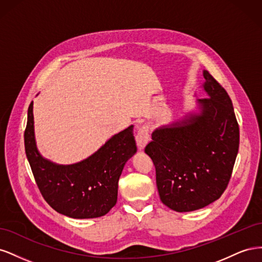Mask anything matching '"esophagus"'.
Here are the masks:
<instances>
[{"mask_svg":"<svg viewBox=\"0 0 262 262\" xmlns=\"http://www.w3.org/2000/svg\"><path fill=\"white\" fill-rule=\"evenodd\" d=\"M136 141H137L138 147L140 149L144 148V146L146 145V143L149 141L148 126H146V125H141L140 126V128L138 129L137 134H136Z\"/></svg>","mask_w":262,"mask_h":262,"instance_id":"esophagus-1","label":"esophagus"}]
</instances>
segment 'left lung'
Segmentation results:
<instances>
[{
    "label": "left lung",
    "instance_id": "1",
    "mask_svg": "<svg viewBox=\"0 0 262 262\" xmlns=\"http://www.w3.org/2000/svg\"><path fill=\"white\" fill-rule=\"evenodd\" d=\"M209 97L198 99L202 113L157 129L145 153L152 158L162 202L177 212L207 207L223 194L239 147V125L232 100L204 71Z\"/></svg>",
    "mask_w": 262,
    "mask_h": 262
}]
</instances>
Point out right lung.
I'll list each match as a JSON object with an SVG mask.
<instances>
[{
    "mask_svg": "<svg viewBox=\"0 0 262 262\" xmlns=\"http://www.w3.org/2000/svg\"><path fill=\"white\" fill-rule=\"evenodd\" d=\"M24 139L26 156L43 199L53 210L73 219L99 217L115 207L123 166L137 152L130 125L81 163L63 166L47 161L35 143L33 101Z\"/></svg>",
    "mask_w": 262,
    "mask_h": 262,
    "instance_id": "right-lung-1",
    "label": "right lung"
}]
</instances>
